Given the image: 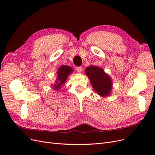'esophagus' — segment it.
<instances>
[{"instance_id": "1", "label": "esophagus", "mask_w": 155, "mask_h": 155, "mask_svg": "<svg viewBox=\"0 0 155 155\" xmlns=\"http://www.w3.org/2000/svg\"><path fill=\"white\" fill-rule=\"evenodd\" d=\"M76 70H77V71L78 72H79V73H81V72H82V67H78L77 68H76Z\"/></svg>"}]
</instances>
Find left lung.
Returning a JSON list of instances; mask_svg holds the SVG:
<instances>
[{
  "label": "left lung",
  "mask_w": 155,
  "mask_h": 155,
  "mask_svg": "<svg viewBox=\"0 0 155 155\" xmlns=\"http://www.w3.org/2000/svg\"><path fill=\"white\" fill-rule=\"evenodd\" d=\"M85 74L88 76L91 85L100 96H109L112 91V80L111 78L105 72L104 70L97 66L87 67Z\"/></svg>",
  "instance_id": "obj_1"
}]
</instances>
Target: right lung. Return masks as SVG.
Here are the masks:
<instances>
[{"label":"right lung","instance_id":"1","mask_svg":"<svg viewBox=\"0 0 155 155\" xmlns=\"http://www.w3.org/2000/svg\"><path fill=\"white\" fill-rule=\"evenodd\" d=\"M74 71V69L69 67L68 65H61L57 70V78L54 85L51 84V87L55 91H59L64 83L67 81L68 77Z\"/></svg>","mask_w":155,"mask_h":155}]
</instances>
